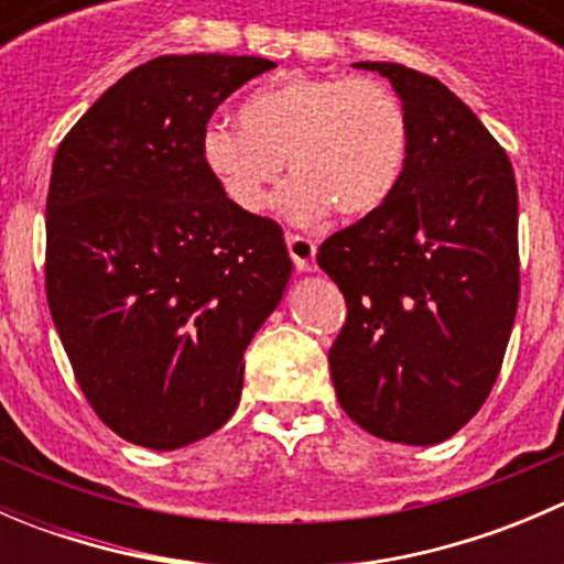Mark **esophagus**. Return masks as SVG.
<instances>
[{"instance_id": "34e87169", "label": "esophagus", "mask_w": 564, "mask_h": 564, "mask_svg": "<svg viewBox=\"0 0 564 564\" xmlns=\"http://www.w3.org/2000/svg\"><path fill=\"white\" fill-rule=\"evenodd\" d=\"M286 246L297 270H311V267H314L316 242L311 240V237L297 235V231H286Z\"/></svg>"}]
</instances>
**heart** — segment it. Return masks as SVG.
<instances>
[{
  "label": "heart",
  "instance_id": "1",
  "mask_svg": "<svg viewBox=\"0 0 564 564\" xmlns=\"http://www.w3.org/2000/svg\"><path fill=\"white\" fill-rule=\"evenodd\" d=\"M240 117L242 124L213 119L204 128L202 158L246 213L264 207L286 158L297 176L278 193V207L300 224L329 207L344 218L373 213L406 166V111L377 78L289 76L250 95Z\"/></svg>",
  "mask_w": 564,
  "mask_h": 564
}]
</instances>
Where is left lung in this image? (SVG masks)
<instances>
[{
    "instance_id": "1",
    "label": "left lung",
    "mask_w": 564,
    "mask_h": 564,
    "mask_svg": "<svg viewBox=\"0 0 564 564\" xmlns=\"http://www.w3.org/2000/svg\"><path fill=\"white\" fill-rule=\"evenodd\" d=\"M357 67L401 95L409 152L388 202L316 253L346 300L329 377L368 434L436 445L475 417L502 368L521 286L519 191L508 152L440 78Z\"/></svg>"
}]
</instances>
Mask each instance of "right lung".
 Returning <instances> with one entry per match:
<instances>
[{
	"label": "right lung",
	"mask_w": 564,
	"mask_h": 564,
	"mask_svg": "<svg viewBox=\"0 0 564 564\" xmlns=\"http://www.w3.org/2000/svg\"><path fill=\"white\" fill-rule=\"evenodd\" d=\"M272 67L158 56L56 147L45 297L84 398L133 445L176 451L231 417L242 351L292 275L281 226L235 207L202 158L215 108Z\"/></svg>",
	"instance_id": "add662e5"
}]
</instances>
